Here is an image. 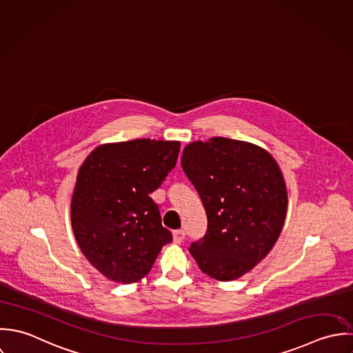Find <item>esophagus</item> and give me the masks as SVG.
<instances>
[{"mask_svg":"<svg viewBox=\"0 0 353 353\" xmlns=\"http://www.w3.org/2000/svg\"><path fill=\"white\" fill-rule=\"evenodd\" d=\"M184 237H185V233H184V230H183V229H177V230H174V232H173V241H174L176 244L183 243Z\"/></svg>","mask_w":353,"mask_h":353,"instance_id":"1","label":"esophagus"}]
</instances>
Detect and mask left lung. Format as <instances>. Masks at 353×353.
Here are the masks:
<instances>
[{"instance_id":"8db88e82","label":"left lung","mask_w":353,"mask_h":353,"mask_svg":"<svg viewBox=\"0 0 353 353\" xmlns=\"http://www.w3.org/2000/svg\"><path fill=\"white\" fill-rule=\"evenodd\" d=\"M181 166L208 215V230L190 252L203 273L233 281L254 269L281 233L288 206L281 170L263 148L228 138L190 143Z\"/></svg>"}]
</instances>
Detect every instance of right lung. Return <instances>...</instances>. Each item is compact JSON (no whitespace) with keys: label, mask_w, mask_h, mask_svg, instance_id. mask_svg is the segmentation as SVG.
Returning a JSON list of instances; mask_svg holds the SVG:
<instances>
[{"label":"right lung","mask_w":353,"mask_h":353,"mask_svg":"<svg viewBox=\"0 0 353 353\" xmlns=\"http://www.w3.org/2000/svg\"><path fill=\"white\" fill-rule=\"evenodd\" d=\"M179 141L103 144L83 162L71 202L74 239L88 262L109 280L139 281L173 240L151 199L176 166Z\"/></svg>","instance_id":"right-lung-1"}]
</instances>
